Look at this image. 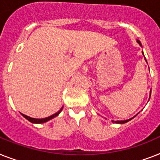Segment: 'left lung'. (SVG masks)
<instances>
[{
  "label": "left lung",
  "instance_id": "1",
  "mask_svg": "<svg viewBox=\"0 0 160 160\" xmlns=\"http://www.w3.org/2000/svg\"><path fill=\"white\" fill-rule=\"evenodd\" d=\"M137 43H138V44H139L140 46H141V47H142V43H141V42H140L139 40H137ZM142 55H144L143 51H142ZM144 57H145V56H144ZM145 59H146V58H145ZM146 63H147V60H146ZM150 95H151V90H150ZM149 100H150V99H149ZM134 117H136V115L134 116ZM134 117H132V118H129V119H127V120H122V121H113V120H112V122H115V123H119V124H122V123H126V122H128V121H130V120L132 119V118H134Z\"/></svg>",
  "mask_w": 160,
  "mask_h": 160
}]
</instances>
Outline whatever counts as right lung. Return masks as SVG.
Masks as SVG:
<instances>
[{"label":"right lung","instance_id":"obj_1","mask_svg":"<svg viewBox=\"0 0 160 160\" xmlns=\"http://www.w3.org/2000/svg\"><path fill=\"white\" fill-rule=\"evenodd\" d=\"M62 109H63V107H62L61 109H59L57 113H54V114H52V115L49 116V117H47V118H31V117H29V116L25 115V114H23V113H21V114H22V115H23V117L26 118V119H28V121H29V122H32V123H44V122H48L49 120L52 119V118H55L56 116L59 115V113L62 111Z\"/></svg>","mask_w":160,"mask_h":160}]
</instances>
